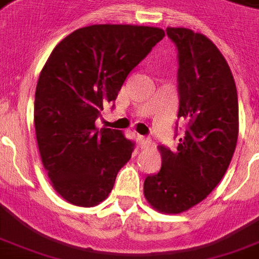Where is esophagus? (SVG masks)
<instances>
[{"label":"esophagus","instance_id":"obj_1","mask_svg":"<svg viewBox=\"0 0 259 259\" xmlns=\"http://www.w3.org/2000/svg\"><path fill=\"white\" fill-rule=\"evenodd\" d=\"M137 140H138V146H140L141 149L146 148V146L150 144V138L145 137V136H138Z\"/></svg>","mask_w":259,"mask_h":259}]
</instances>
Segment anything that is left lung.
Here are the masks:
<instances>
[{"label":"left lung","mask_w":259,"mask_h":259,"mask_svg":"<svg viewBox=\"0 0 259 259\" xmlns=\"http://www.w3.org/2000/svg\"><path fill=\"white\" fill-rule=\"evenodd\" d=\"M166 34L177 48V117L185 130L175 150L160 146L161 169L146 176L144 193L160 212L180 213L204 200L229 168L239 127L238 94L209 38L187 28H166Z\"/></svg>","instance_id":"1"}]
</instances>
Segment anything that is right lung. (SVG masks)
<instances>
[{"label":"right lung","mask_w":259,"mask_h":259,"mask_svg":"<svg viewBox=\"0 0 259 259\" xmlns=\"http://www.w3.org/2000/svg\"><path fill=\"white\" fill-rule=\"evenodd\" d=\"M164 36L153 26L90 25L50 55L36 87L34 129L52 187L71 204L105 200L132 157L134 142L119 130L97 129L95 121Z\"/></svg>","instance_id":"obj_1"}]
</instances>
